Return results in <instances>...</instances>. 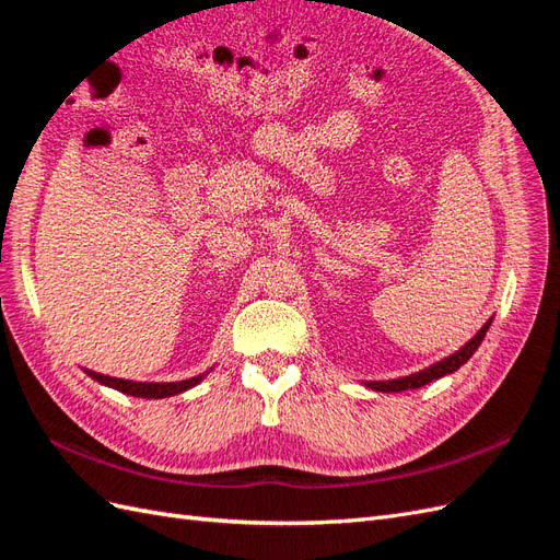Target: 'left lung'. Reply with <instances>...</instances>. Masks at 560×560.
Listing matches in <instances>:
<instances>
[{
  "mask_svg": "<svg viewBox=\"0 0 560 560\" xmlns=\"http://www.w3.org/2000/svg\"><path fill=\"white\" fill-rule=\"evenodd\" d=\"M490 322H493V317H490L486 325L477 334H474L460 350H455L453 354H448V358L439 360V362H434V364H430L425 369H420V371H416V374H409V376L389 378V381H364V385L371 387V389H376V393H404V389H416V387L428 385V383H432L436 378H444V376L453 374V371L460 369L471 358V354L477 352V348L481 346L483 336H486V331L490 327Z\"/></svg>",
  "mask_w": 560,
  "mask_h": 560,
  "instance_id": "left-lung-1",
  "label": "left lung"
}]
</instances>
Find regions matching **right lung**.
I'll return each mask as SVG.
<instances>
[{
	"mask_svg": "<svg viewBox=\"0 0 560 560\" xmlns=\"http://www.w3.org/2000/svg\"><path fill=\"white\" fill-rule=\"evenodd\" d=\"M86 374L97 381L100 385H107L112 389H118V393L130 395V397H142V399H163V397H175L186 393V389L196 387L202 378H206L212 366L206 371V374H198L194 378H186V381H175V383H140V381H126V378H114V376H105V374H97V371L91 369H83Z\"/></svg>",
	"mask_w": 560,
	"mask_h": 560,
	"instance_id": "add662e5",
	"label": "right lung"
}]
</instances>
